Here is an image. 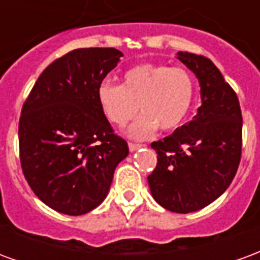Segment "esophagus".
Wrapping results in <instances>:
<instances>
[{"label": "esophagus", "instance_id": "34e87169", "mask_svg": "<svg viewBox=\"0 0 260 260\" xmlns=\"http://www.w3.org/2000/svg\"><path fill=\"white\" fill-rule=\"evenodd\" d=\"M142 146H143V145H139V143H128V147H129L131 152H135V150H138V149Z\"/></svg>", "mask_w": 260, "mask_h": 260}]
</instances>
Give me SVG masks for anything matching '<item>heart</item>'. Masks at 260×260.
I'll list each match as a JSON object with an SVG mask.
<instances>
[{"instance_id": "b5f03b06", "label": "heart", "mask_w": 260, "mask_h": 260, "mask_svg": "<svg viewBox=\"0 0 260 260\" xmlns=\"http://www.w3.org/2000/svg\"><path fill=\"white\" fill-rule=\"evenodd\" d=\"M195 85L184 68L169 65L139 64L122 76V85L103 82L97 89V100L110 122L124 126L135 117L139 107L143 115L128 129L135 139L152 136L157 128H178L191 111Z\"/></svg>"}]
</instances>
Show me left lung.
Segmentation results:
<instances>
[{
  "instance_id": "8db88e82",
  "label": "left lung",
  "mask_w": 260,
  "mask_h": 260,
  "mask_svg": "<svg viewBox=\"0 0 260 260\" xmlns=\"http://www.w3.org/2000/svg\"><path fill=\"white\" fill-rule=\"evenodd\" d=\"M177 58L199 80L202 106L192 121L153 142L157 166L147 177L154 201L175 213H191L221 196L234 178L242 147L238 97L212 61L178 51Z\"/></svg>"
}]
</instances>
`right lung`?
<instances>
[{"label":"right lung","instance_id":"right-lung-1","mask_svg":"<svg viewBox=\"0 0 260 260\" xmlns=\"http://www.w3.org/2000/svg\"><path fill=\"white\" fill-rule=\"evenodd\" d=\"M124 54L78 48L43 71L23 104L19 152L31 191L55 212L80 216L102 203L126 142L113 132L97 89Z\"/></svg>","mask_w":260,"mask_h":260}]
</instances>
